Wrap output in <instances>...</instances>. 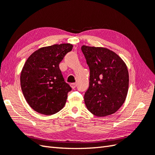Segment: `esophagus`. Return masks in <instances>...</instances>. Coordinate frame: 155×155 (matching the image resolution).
Instances as JSON below:
<instances>
[{
	"label": "esophagus",
	"mask_w": 155,
	"mask_h": 155,
	"mask_svg": "<svg viewBox=\"0 0 155 155\" xmlns=\"http://www.w3.org/2000/svg\"><path fill=\"white\" fill-rule=\"evenodd\" d=\"M71 87L72 88H75L76 87H77V84H76V83H71Z\"/></svg>",
	"instance_id": "obj_1"
}]
</instances>
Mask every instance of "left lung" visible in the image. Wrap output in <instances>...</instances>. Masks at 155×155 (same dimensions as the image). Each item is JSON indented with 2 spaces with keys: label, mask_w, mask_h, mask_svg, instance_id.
<instances>
[{
  "label": "left lung",
  "mask_w": 155,
  "mask_h": 155,
  "mask_svg": "<svg viewBox=\"0 0 155 155\" xmlns=\"http://www.w3.org/2000/svg\"><path fill=\"white\" fill-rule=\"evenodd\" d=\"M82 52L90 69L85 104L91 113L105 117L114 113L127 97L129 77L126 64L107 48L83 45Z\"/></svg>",
  "instance_id": "obj_1"
}]
</instances>
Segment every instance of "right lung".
Segmentation results:
<instances>
[{"label":"right lung","instance_id":"add662e5","mask_svg":"<svg viewBox=\"0 0 155 155\" xmlns=\"http://www.w3.org/2000/svg\"><path fill=\"white\" fill-rule=\"evenodd\" d=\"M72 49L71 44L49 46L36 51L26 61L21 74V89L35 111L51 115L64 107L72 88L64 81L59 64Z\"/></svg>","mask_w":155,"mask_h":155}]
</instances>
